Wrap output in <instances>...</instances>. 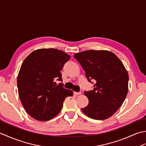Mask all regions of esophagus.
Here are the masks:
<instances>
[{
	"label": "esophagus",
	"instance_id": "esophagus-1",
	"mask_svg": "<svg viewBox=\"0 0 146 146\" xmlns=\"http://www.w3.org/2000/svg\"><path fill=\"white\" fill-rule=\"evenodd\" d=\"M74 94H75V95H81L82 94V92H74Z\"/></svg>",
	"mask_w": 146,
	"mask_h": 146
}]
</instances>
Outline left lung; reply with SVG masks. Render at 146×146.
Returning a JSON list of instances; mask_svg holds the SVG:
<instances>
[{
	"mask_svg": "<svg viewBox=\"0 0 146 146\" xmlns=\"http://www.w3.org/2000/svg\"><path fill=\"white\" fill-rule=\"evenodd\" d=\"M74 57L85 71L88 81L95 82L93 90L85 91L89 102L82 111L95 120L110 117L122 105L128 92L129 75L122 61L105 50L85 51Z\"/></svg>",
	"mask_w": 146,
	"mask_h": 146,
	"instance_id": "1",
	"label": "left lung"
}]
</instances>
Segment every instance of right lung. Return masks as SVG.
I'll use <instances>...</instances> for the list:
<instances>
[{
	"label": "right lung",
	"mask_w": 146,
	"mask_h": 146,
	"mask_svg": "<svg viewBox=\"0 0 146 146\" xmlns=\"http://www.w3.org/2000/svg\"><path fill=\"white\" fill-rule=\"evenodd\" d=\"M70 56L54 48L32 52L22 64L17 76L19 96L30 116L39 121L52 119L60 112L72 90L64 88L60 71Z\"/></svg>",
	"instance_id": "obj_1"
}]
</instances>
